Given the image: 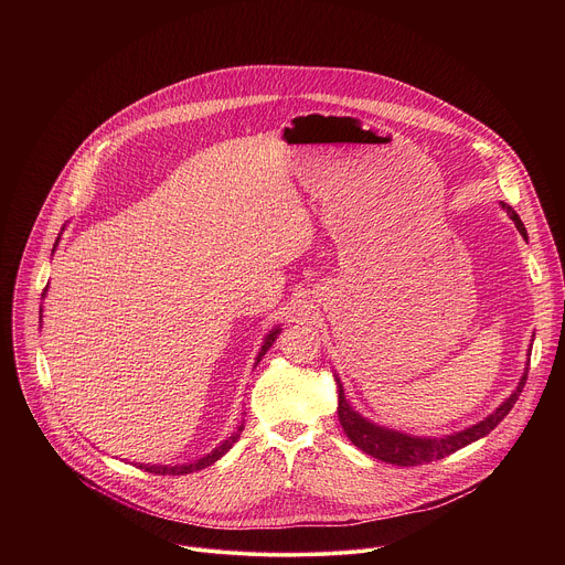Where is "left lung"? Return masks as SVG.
<instances>
[{
  "instance_id": "1",
  "label": "left lung",
  "mask_w": 565,
  "mask_h": 565,
  "mask_svg": "<svg viewBox=\"0 0 565 565\" xmlns=\"http://www.w3.org/2000/svg\"><path fill=\"white\" fill-rule=\"evenodd\" d=\"M503 210L510 214V218L514 221L516 230L521 232L523 238H527V232H525V225L521 221V216L512 210V205L503 203ZM525 380H527V369L516 386V391L503 402V405L490 414L486 420H480L471 427H467L465 431H458V434H451V436H443V438H418V436H407V434H399V431H391V429H384V427H377L373 423H369L366 418H362L358 412H353V407L347 402V395H344V388L340 384V380L335 377L338 382V393H340V399H338V416H340V425L344 429V434L351 438V443L362 449L364 454L377 458V460H384V462H391V465H399V467H416V465H425V462H431V460H440L445 456H451L454 451L467 447L469 443H476L478 438L488 436L510 412L512 407L516 405V399L525 386Z\"/></svg>"
}]
</instances>
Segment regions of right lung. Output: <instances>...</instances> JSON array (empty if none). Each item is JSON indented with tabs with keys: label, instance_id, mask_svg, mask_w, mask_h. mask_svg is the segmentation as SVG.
<instances>
[{
	"label": "right lung",
	"instance_id": "add662e5",
	"mask_svg": "<svg viewBox=\"0 0 565 565\" xmlns=\"http://www.w3.org/2000/svg\"><path fill=\"white\" fill-rule=\"evenodd\" d=\"M277 335H279V327L275 329V331H270V335L266 338V342H264V347H262V351H259V355H257V364H259V360L266 355V351L273 347V342L277 340ZM241 431H244V425H238L236 427V431L223 443V445H218L212 454H207V456H203V458H199V460H194V462H188V465H174V467H166V465H140V469H145V471H149V473H170V476H181V473H192V471H199V469H203V467H207V465H212V462H216L223 454H227L230 451V447L238 440V436H241Z\"/></svg>",
	"mask_w": 565,
	"mask_h": 565
}]
</instances>
